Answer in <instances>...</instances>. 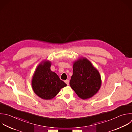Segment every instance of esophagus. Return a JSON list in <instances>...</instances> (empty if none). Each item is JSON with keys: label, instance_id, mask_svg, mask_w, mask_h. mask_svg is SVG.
<instances>
[{"label": "esophagus", "instance_id": "obj_1", "mask_svg": "<svg viewBox=\"0 0 132 132\" xmlns=\"http://www.w3.org/2000/svg\"><path fill=\"white\" fill-rule=\"evenodd\" d=\"M64 82L66 83V84L67 85H69V79H67V80H65V81H64Z\"/></svg>", "mask_w": 132, "mask_h": 132}]
</instances>
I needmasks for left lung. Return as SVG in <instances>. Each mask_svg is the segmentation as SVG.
<instances>
[{
	"instance_id": "8db88e82",
	"label": "left lung",
	"mask_w": 132,
	"mask_h": 132,
	"mask_svg": "<svg viewBox=\"0 0 132 132\" xmlns=\"http://www.w3.org/2000/svg\"><path fill=\"white\" fill-rule=\"evenodd\" d=\"M70 85L77 95L83 100L92 97L99 90L101 78L98 71L86 58L75 61Z\"/></svg>"
}]
</instances>
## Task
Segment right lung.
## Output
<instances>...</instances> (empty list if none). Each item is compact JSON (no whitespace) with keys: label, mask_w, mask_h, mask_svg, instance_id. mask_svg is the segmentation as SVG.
I'll use <instances>...</instances> for the list:
<instances>
[{"label":"right lung","mask_w":132,"mask_h":132,"mask_svg":"<svg viewBox=\"0 0 132 132\" xmlns=\"http://www.w3.org/2000/svg\"><path fill=\"white\" fill-rule=\"evenodd\" d=\"M51 62L43 61L37 67L32 80L34 92L44 100L54 98L60 89L67 86L56 73L51 70Z\"/></svg>","instance_id":"obj_1"}]
</instances>
